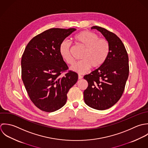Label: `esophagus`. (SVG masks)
<instances>
[{"mask_svg": "<svg viewBox=\"0 0 148 148\" xmlns=\"http://www.w3.org/2000/svg\"><path fill=\"white\" fill-rule=\"evenodd\" d=\"M83 78V77L82 76V75H78V79H82Z\"/></svg>", "mask_w": 148, "mask_h": 148, "instance_id": "obj_1", "label": "esophagus"}]
</instances>
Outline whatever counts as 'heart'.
Returning a JSON list of instances; mask_svg holds the SVG:
<instances>
[{
    "label": "heart",
    "mask_w": 148,
    "mask_h": 148,
    "mask_svg": "<svg viewBox=\"0 0 148 148\" xmlns=\"http://www.w3.org/2000/svg\"><path fill=\"white\" fill-rule=\"evenodd\" d=\"M76 43L85 48L82 56V60L72 67V70L79 73L85 74L92 67L97 69L102 66L110 54V45L104 38L89 31H82L74 36ZM72 44L67 40H63L59 45V54L64 62L73 65L75 59L71 55Z\"/></svg>",
    "instance_id": "obj_1"
}]
</instances>
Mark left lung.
<instances>
[{
  "label": "left lung",
  "mask_w": 148,
  "mask_h": 148,
  "mask_svg": "<svg viewBox=\"0 0 148 148\" xmlns=\"http://www.w3.org/2000/svg\"><path fill=\"white\" fill-rule=\"evenodd\" d=\"M105 37L110 45V54L105 63L84 76L88 87L84 92V101L89 107L99 110L108 109L121 97L129 72V58L121 40L112 32L92 26Z\"/></svg>",
  "instance_id": "left-lung-1"
}]
</instances>
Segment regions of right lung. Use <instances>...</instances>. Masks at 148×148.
<instances>
[{"instance_id": "1", "label": "right lung", "mask_w": 148, "mask_h": 148, "mask_svg": "<svg viewBox=\"0 0 148 148\" xmlns=\"http://www.w3.org/2000/svg\"><path fill=\"white\" fill-rule=\"evenodd\" d=\"M75 29L53 28L34 36L22 57V79L31 101L40 110L55 112L63 107L67 94L78 80L59 54V45Z\"/></svg>"}]
</instances>
